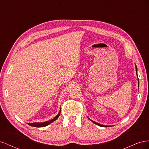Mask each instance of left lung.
I'll use <instances>...</instances> for the list:
<instances>
[{
	"instance_id": "left-lung-1",
	"label": "left lung",
	"mask_w": 149,
	"mask_h": 149,
	"mask_svg": "<svg viewBox=\"0 0 149 149\" xmlns=\"http://www.w3.org/2000/svg\"><path fill=\"white\" fill-rule=\"evenodd\" d=\"M136 73H137V66H136ZM138 81H139V79H138ZM93 123H94V124H97V125H98L101 126V127H108L107 125H102V124H99V123H95V122H94V121H93Z\"/></svg>"
}]
</instances>
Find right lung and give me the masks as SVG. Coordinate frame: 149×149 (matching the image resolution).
I'll list each match as a JSON object with an SVG mask.
<instances>
[{"label":"right lung","instance_id":"add662e5","mask_svg":"<svg viewBox=\"0 0 149 149\" xmlns=\"http://www.w3.org/2000/svg\"><path fill=\"white\" fill-rule=\"evenodd\" d=\"M60 112L58 113V114L53 119L50 120H48L47 122H45V123H31V124H29V125H31V126H33V127H45V126L48 125V124H51L52 123H53V121H55V120H56L58 117L60 116Z\"/></svg>","mask_w":149,"mask_h":149}]
</instances>
